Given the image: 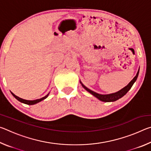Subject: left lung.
<instances>
[{
    "mask_svg": "<svg viewBox=\"0 0 151 151\" xmlns=\"http://www.w3.org/2000/svg\"><path fill=\"white\" fill-rule=\"evenodd\" d=\"M139 70L138 71V73L137 74V75L134 76V78L132 79V80L130 82V83L128 84V85L124 87L122 89H121V91H119L118 92H116L115 93H112V94H98L95 93V92H94L93 91L90 90V89H88V88H86V86L83 85V83H81V85L82 86H83V88L85 89V90L87 91L89 93H91L93 95H94L95 97H96L97 99H99V100L101 101H104V102H113V101H115L116 100H118V99H121V97L123 96L124 95L127 94V93L128 91H129L131 88L132 87V86L133 85V84L134 83V82L137 81V78L138 77V75H139Z\"/></svg>",
    "mask_w": 151,
    "mask_h": 151,
    "instance_id": "8db88e82",
    "label": "left lung"
}]
</instances>
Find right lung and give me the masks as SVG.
I'll return each instance as SVG.
<instances>
[{
	"instance_id": "1",
	"label": "right lung",
	"mask_w": 151,
	"mask_h": 151,
	"mask_svg": "<svg viewBox=\"0 0 151 151\" xmlns=\"http://www.w3.org/2000/svg\"><path fill=\"white\" fill-rule=\"evenodd\" d=\"M12 93V95L14 96V98L17 99L18 101H20V102H21V103H22L29 104V105H32V104H36V103H39V102H40V101H42V100H44V99H45L46 98H47V97L48 96V94H49V93H48V94H47V95H46L45 96L42 97V98H41V99H37V100H35V101H28V100H25V99H21V98H20V97L16 96L14 94H13L12 93Z\"/></svg>"
}]
</instances>
